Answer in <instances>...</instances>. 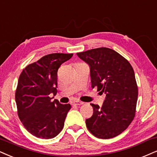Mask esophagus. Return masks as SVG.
Returning a JSON list of instances; mask_svg holds the SVG:
<instances>
[{
  "instance_id": "34e87169",
  "label": "esophagus",
  "mask_w": 157,
  "mask_h": 157,
  "mask_svg": "<svg viewBox=\"0 0 157 157\" xmlns=\"http://www.w3.org/2000/svg\"><path fill=\"white\" fill-rule=\"evenodd\" d=\"M72 104L73 105H81L84 104V102L79 101V100H74V101L72 102Z\"/></svg>"
}]
</instances>
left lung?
I'll list each match as a JSON object with an SVG mask.
<instances>
[{"mask_svg":"<svg viewBox=\"0 0 157 157\" xmlns=\"http://www.w3.org/2000/svg\"><path fill=\"white\" fill-rule=\"evenodd\" d=\"M77 55L90 65L92 88L106 94L101 108L91 104L93 115L86 119V127L98 138H114L135 118L138 88L134 70L127 59L109 48L92 49Z\"/></svg>","mask_w":157,"mask_h":157,"instance_id":"8db88e82","label":"left lung"}]
</instances>
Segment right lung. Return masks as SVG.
<instances>
[{"label": "right lung", "mask_w": 157, "mask_h": 157, "mask_svg": "<svg viewBox=\"0 0 157 157\" xmlns=\"http://www.w3.org/2000/svg\"><path fill=\"white\" fill-rule=\"evenodd\" d=\"M73 54L53 53L26 66L19 77L15 100L17 114L25 128L42 139L53 138L61 132L70 104L52 101L57 94V71Z\"/></svg>", "instance_id": "add662e5"}]
</instances>
